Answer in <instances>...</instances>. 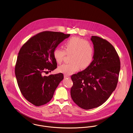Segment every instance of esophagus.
Listing matches in <instances>:
<instances>
[{
	"label": "esophagus",
	"instance_id": "obj_1",
	"mask_svg": "<svg viewBox=\"0 0 133 133\" xmlns=\"http://www.w3.org/2000/svg\"><path fill=\"white\" fill-rule=\"evenodd\" d=\"M64 77L65 78H70V76H69V75H64Z\"/></svg>",
	"mask_w": 133,
	"mask_h": 133
}]
</instances>
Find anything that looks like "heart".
<instances>
[{
  "mask_svg": "<svg viewBox=\"0 0 133 133\" xmlns=\"http://www.w3.org/2000/svg\"><path fill=\"white\" fill-rule=\"evenodd\" d=\"M94 49L89 42L78 37L70 38L64 45V50L57 48L53 52L55 61L61 64L65 56L70 55L69 64L60 65L58 70L66 75H70L79 69H85L92 62Z\"/></svg>",
  "mask_w": 133,
  "mask_h": 133,
  "instance_id": "heart-1",
  "label": "heart"
}]
</instances>
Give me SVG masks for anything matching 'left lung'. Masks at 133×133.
Returning a JSON list of instances; mask_svg holds the SVG:
<instances>
[{
	"instance_id": "left-lung-1",
	"label": "left lung",
	"mask_w": 133,
	"mask_h": 133,
	"mask_svg": "<svg viewBox=\"0 0 133 133\" xmlns=\"http://www.w3.org/2000/svg\"><path fill=\"white\" fill-rule=\"evenodd\" d=\"M94 49L93 60L87 69L71 76L70 95L75 104L89 110L103 104L115 90L118 81L120 61L109 42L91 36Z\"/></svg>"
}]
</instances>
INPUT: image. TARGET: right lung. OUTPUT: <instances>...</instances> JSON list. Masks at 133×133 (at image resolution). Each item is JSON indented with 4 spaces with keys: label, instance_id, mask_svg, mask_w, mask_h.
<instances>
[{
    "label": "right lung",
    "instance_id": "1",
    "mask_svg": "<svg viewBox=\"0 0 133 133\" xmlns=\"http://www.w3.org/2000/svg\"><path fill=\"white\" fill-rule=\"evenodd\" d=\"M62 32L44 31L34 36L20 49L15 68L18 85L23 96L36 106L46 104L64 79L62 73L44 75L57 66L53 52L69 37Z\"/></svg>",
    "mask_w": 133,
    "mask_h": 133
}]
</instances>
